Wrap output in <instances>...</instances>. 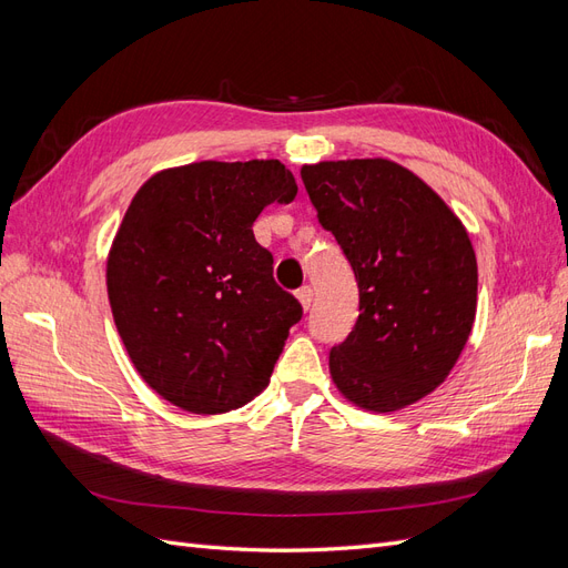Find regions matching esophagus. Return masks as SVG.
<instances>
[{
    "label": "esophagus",
    "instance_id": "34e87169",
    "mask_svg": "<svg viewBox=\"0 0 568 568\" xmlns=\"http://www.w3.org/2000/svg\"><path fill=\"white\" fill-rule=\"evenodd\" d=\"M296 298H298V303L305 307H311V303H313V286H301L298 291H296Z\"/></svg>",
    "mask_w": 568,
    "mask_h": 568
}]
</instances>
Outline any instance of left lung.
I'll return each mask as SVG.
<instances>
[{
    "instance_id": "8db88e82",
    "label": "left lung",
    "mask_w": 568,
    "mask_h": 568,
    "mask_svg": "<svg viewBox=\"0 0 568 568\" xmlns=\"http://www.w3.org/2000/svg\"><path fill=\"white\" fill-rule=\"evenodd\" d=\"M301 178L359 291L355 329L329 353L334 386L379 415L419 403L448 379L476 320L467 227L422 178L388 159L320 161L303 165Z\"/></svg>"
}]
</instances>
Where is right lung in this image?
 <instances>
[{"label": "right lung", "instance_id": "1", "mask_svg": "<svg viewBox=\"0 0 568 568\" xmlns=\"http://www.w3.org/2000/svg\"><path fill=\"white\" fill-rule=\"evenodd\" d=\"M298 194L280 161L165 168L132 196L106 257L115 329L144 384L225 415L270 384L301 303L272 280L253 222Z\"/></svg>", "mask_w": 568, "mask_h": 568}]
</instances>
